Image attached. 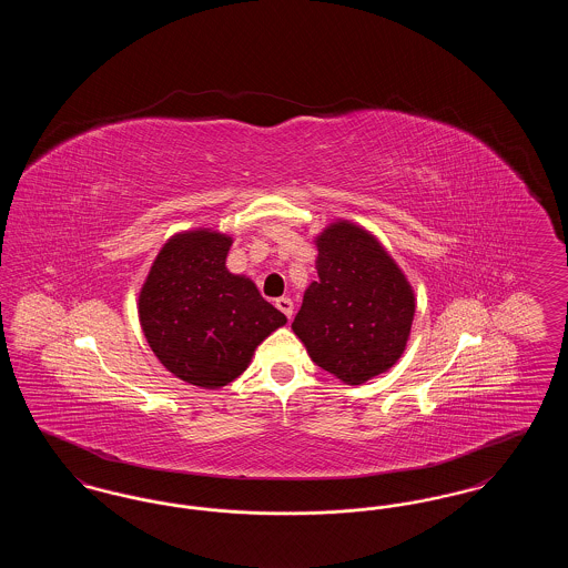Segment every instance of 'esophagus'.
<instances>
[{
	"mask_svg": "<svg viewBox=\"0 0 568 568\" xmlns=\"http://www.w3.org/2000/svg\"><path fill=\"white\" fill-rule=\"evenodd\" d=\"M276 308L287 317V320H292V315H294V302H292V297H276Z\"/></svg>",
	"mask_w": 568,
	"mask_h": 568,
	"instance_id": "esophagus-1",
	"label": "esophagus"
}]
</instances>
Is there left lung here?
Wrapping results in <instances>:
<instances>
[{"instance_id":"left-lung-1","label":"left lung","mask_w":568,"mask_h":568,"mask_svg":"<svg viewBox=\"0 0 568 568\" xmlns=\"http://www.w3.org/2000/svg\"><path fill=\"white\" fill-rule=\"evenodd\" d=\"M320 278L304 292L292 329L311 359L359 385L389 371L405 353L415 294L377 239L334 221L315 239Z\"/></svg>"}]
</instances>
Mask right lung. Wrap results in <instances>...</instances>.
Listing matches in <instances>:
<instances>
[{
    "mask_svg": "<svg viewBox=\"0 0 568 568\" xmlns=\"http://www.w3.org/2000/svg\"><path fill=\"white\" fill-rule=\"evenodd\" d=\"M230 246L206 227L174 234L138 296L149 347L174 377L204 389L241 377L257 345L287 324L251 278L225 268Z\"/></svg>",
    "mask_w": 568,
    "mask_h": 568,
    "instance_id": "1",
    "label": "right lung"
}]
</instances>
